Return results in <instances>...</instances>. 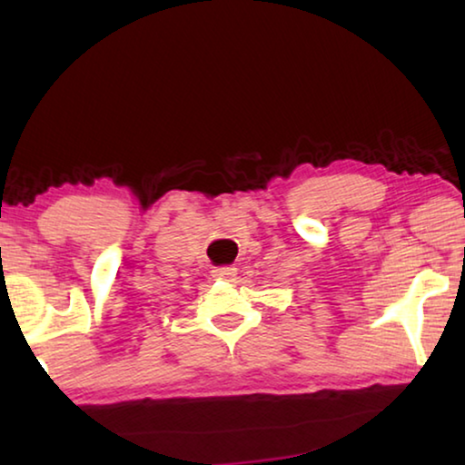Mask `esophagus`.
I'll use <instances>...</instances> for the list:
<instances>
[{"instance_id": "34e87169", "label": "esophagus", "mask_w": 465, "mask_h": 465, "mask_svg": "<svg viewBox=\"0 0 465 465\" xmlns=\"http://www.w3.org/2000/svg\"><path fill=\"white\" fill-rule=\"evenodd\" d=\"M235 272H238V269H233V266H217V269H213V277L219 281H232Z\"/></svg>"}]
</instances>
